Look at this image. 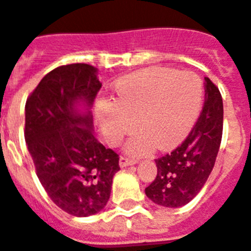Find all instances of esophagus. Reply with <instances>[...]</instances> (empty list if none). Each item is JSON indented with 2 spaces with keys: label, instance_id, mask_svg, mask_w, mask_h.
<instances>
[{
  "label": "esophagus",
  "instance_id": "1",
  "mask_svg": "<svg viewBox=\"0 0 251 251\" xmlns=\"http://www.w3.org/2000/svg\"><path fill=\"white\" fill-rule=\"evenodd\" d=\"M136 163H137V161H133V159L127 158V157H121V158H119V166H121L122 168L128 167V166L136 165Z\"/></svg>",
  "mask_w": 251,
  "mask_h": 251
}]
</instances>
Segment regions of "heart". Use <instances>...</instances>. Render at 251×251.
Wrapping results in <instances>:
<instances>
[{"instance_id":"obj_1","label":"heart","mask_w":251,"mask_h":251,"mask_svg":"<svg viewBox=\"0 0 251 251\" xmlns=\"http://www.w3.org/2000/svg\"><path fill=\"white\" fill-rule=\"evenodd\" d=\"M202 81L191 72L150 68L122 77L114 88V103L100 101L95 114L105 141L118 146L133 129L126 145L132 156L178 145L194 127L202 104Z\"/></svg>"}]
</instances>
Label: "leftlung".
Returning a JSON list of instances; mask_svg holds the SVG:
<instances>
[{
	"mask_svg": "<svg viewBox=\"0 0 251 251\" xmlns=\"http://www.w3.org/2000/svg\"><path fill=\"white\" fill-rule=\"evenodd\" d=\"M223 98L205 77V103L195 127L182 145L156 159L157 176L145 190L148 199L163 207H181L201 191L214 168L223 137Z\"/></svg>",
	"mask_w": 251,
	"mask_h": 251,
	"instance_id": "left-lung-1",
	"label": "left lung"
}]
</instances>
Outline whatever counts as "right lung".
<instances>
[{
  "mask_svg": "<svg viewBox=\"0 0 251 251\" xmlns=\"http://www.w3.org/2000/svg\"><path fill=\"white\" fill-rule=\"evenodd\" d=\"M98 69L70 64L51 70L27 98L25 141L46 194L68 214H98L110 197L119 157L94 136L92 106Z\"/></svg>",
  "mask_w": 251,
  "mask_h": 251,
  "instance_id": "obj_1",
  "label": "right lung"
}]
</instances>
